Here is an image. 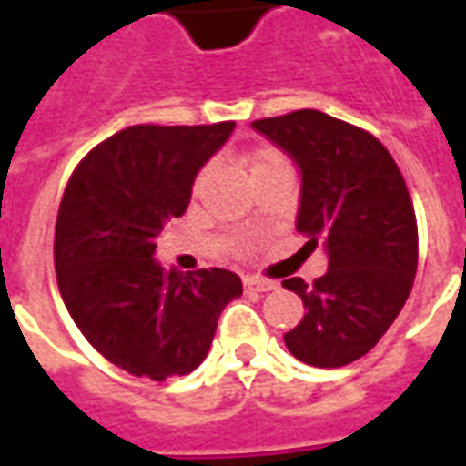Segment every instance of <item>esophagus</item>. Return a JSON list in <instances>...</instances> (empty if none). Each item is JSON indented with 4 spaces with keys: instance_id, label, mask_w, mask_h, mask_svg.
Listing matches in <instances>:
<instances>
[{
    "instance_id": "obj_1",
    "label": "esophagus",
    "mask_w": 466,
    "mask_h": 466,
    "mask_svg": "<svg viewBox=\"0 0 466 466\" xmlns=\"http://www.w3.org/2000/svg\"><path fill=\"white\" fill-rule=\"evenodd\" d=\"M244 287L249 292H272V289H277V282L262 279V277H244Z\"/></svg>"
}]
</instances>
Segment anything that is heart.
I'll list each match as a JSON object with an SVG mask.
<instances>
[{"mask_svg": "<svg viewBox=\"0 0 466 466\" xmlns=\"http://www.w3.org/2000/svg\"><path fill=\"white\" fill-rule=\"evenodd\" d=\"M284 162L279 154L274 152V149H259V152L252 154V172L257 169H262V167H272V164Z\"/></svg>", "mask_w": 466, "mask_h": 466, "instance_id": "b5f03b06", "label": "heart"}]
</instances>
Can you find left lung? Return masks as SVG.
<instances>
[{"instance_id":"1","label":"left lung","mask_w":466,"mask_h":466,"mask_svg":"<svg viewBox=\"0 0 466 466\" xmlns=\"http://www.w3.org/2000/svg\"><path fill=\"white\" fill-rule=\"evenodd\" d=\"M302 174L297 232L322 244L327 272L284 279L307 314L284 344L312 367L360 360L390 329L417 274V219L407 184L384 144L317 109L252 122Z\"/></svg>"}]
</instances>
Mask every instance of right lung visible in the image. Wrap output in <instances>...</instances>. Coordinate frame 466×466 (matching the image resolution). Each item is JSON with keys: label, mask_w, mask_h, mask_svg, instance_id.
Instances as JSON below:
<instances>
[{"label": "right lung", "mask_w": 466, "mask_h": 466, "mask_svg": "<svg viewBox=\"0 0 466 466\" xmlns=\"http://www.w3.org/2000/svg\"><path fill=\"white\" fill-rule=\"evenodd\" d=\"M234 122L127 127L76 167L59 204V292L89 344L119 370L162 381L197 370L217 319L242 297L229 269L182 274L154 259L164 224L182 217L204 164Z\"/></svg>", "instance_id": "1"}]
</instances>
